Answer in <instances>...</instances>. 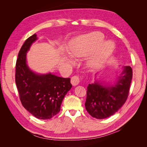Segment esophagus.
Returning a JSON list of instances; mask_svg holds the SVG:
<instances>
[{"instance_id": "esophagus-1", "label": "esophagus", "mask_w": 147, "mask_h": 147, "mask_svg": "<svg viewBox=\"0 0 147 147\" xmlns=\"http://www.w3.org/2000/svg\"><path fill=\"white\" fill-rule=\"evenodd\" d=\"M71 83L73 86H77L80 83V78L77 75H74L72 78H71Z\"/></svg>"}]
</instances>
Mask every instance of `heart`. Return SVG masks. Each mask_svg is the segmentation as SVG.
Here are the masks:
<instances>
[{
	"label": "heart",
	"mask_w": 147,
	"mask_h": 147,
	"mask_svg": "<svg viewBox=\"0 0 147 147\" xmlns=\"http://www.w3.org/2000/svg\"><path fill=\"white\" fill-rule=\"evenodd\" d=\"M104 40V35L100 32L78 37L71 43L70 55L78 58L91 55L86 61L88 67L91 69L98 68L107 61L115 50V45L112 41Z\"/></svg>",
	"instance_id": "heart-1"
}]
</instances>
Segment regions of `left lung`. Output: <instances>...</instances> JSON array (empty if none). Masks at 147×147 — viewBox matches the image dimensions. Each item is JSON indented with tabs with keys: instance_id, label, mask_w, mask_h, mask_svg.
I'll use <instances>...</instances> for the list:
<instances>
[{
	"instance_id": "left-lung-1",
	"label": "left lung",
	"mask_w": 147,
	"mask_h": 147,
	"mask_svg": "<svg viewBox=\"0 0 147 147\" xmlns=\"http://www.w3.org/2000/svg\"><path fill=\"white\" fill-rule=\"evenodd\" d=\"M119 72L114 84H104L100 80L89 84L85 108L92 117L109 118L125 103L132 78V68L124 66Z\"/></svg>"
}]
</instances>
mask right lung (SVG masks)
Listing matches in <instances>:
<instances>
[{
  "instance_id": "right-lung-1",
  "label": "right lung",
  "mask_w": 147,
  "mask_h": 147,
  "mask_svg": "<svg viewBox=\"0 0 147 147\" xmlns=\"http://www.w3.org/2000/svg\"><path fill=\"white\" fill-rule=\"evenodd\" d=\"M37 40L34 34L21 47L16 63L15 82L24 107L37 118L49 119L59 112L64 97L72 86L69 78L50 72L37 74L29 67L27 53Z\"/></svg>"
}]
</instances>
